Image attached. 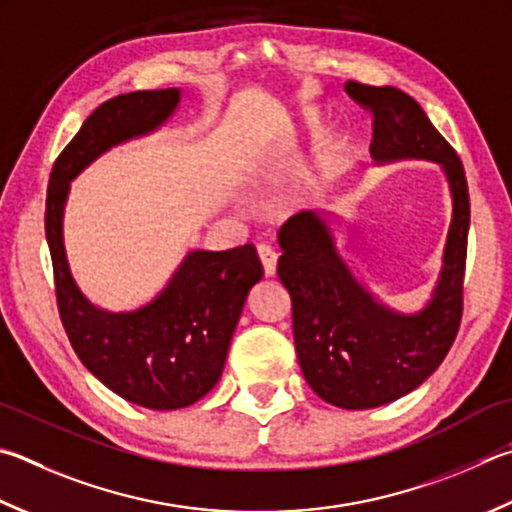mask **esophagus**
I'll return each mask as SVG.
<instances>
[{"instance_id": "esophagus-1", "label": "esophagus", "mask_w": 512, "mask_h": 512, "mask_svg": "<svg viewBox=\"0 0 512 512\" xmlns=\"http://www.w3.org/2000/svg\"><path fill=\"white\" fill-rule=\"evenodd\" d=\"M257 253H259V259H262L266 277H273L277 271V250L268 244H259Z\"/></svg>"}]
</instances>
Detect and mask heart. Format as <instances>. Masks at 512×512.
I'll return each instance as SVG.
<instances>
[{"label":"heart","mask_w":512,"mask_h":512,"mask_svg":"<svg viewBox=\"0 0 512 512\" xmlns=\"http://www.w3.org/2000/svg\"><path fill=\"white\" fill-rule=\"evenodd\" d=\"M309 192H311V185H309V188H306V190L300 192V197H297V201H304L306 197H309Z\"/></svg>","instance_id":"obj_1"}]
</instances>
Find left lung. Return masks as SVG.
Segmentation results:
<instances>
[{"label": "left lung", "instance_id": "1", "mask_svg": "<svg viewBox=\"0 0 512 512\" xmlns=\"http://www.w3.org/2000/svg\"><path fill=\"white\" fill-rule=\"evenodd\" d=\"M347 94L374 116L369 152L376 163H439L452 194L443 266L430 302L398 313L378 302L342 259L327 217L297 212L280 228L277 275L291 295L293 338L306 383L342 410H369L410 394L434 374L457 338L470 194L463 165L421 105L396 87L349 80Z\"/></svg>", "mask_w": 512, "mask_h": 512}]
</instances>
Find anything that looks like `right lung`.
<instances>
[{"instance_id":"obj_1","label":"right lung","mask_w":512,"mask_h":512,"mask_svg":"<svg viewBox=\"0 0 512 512\" xmlns=\"http://www.w3.org/2000/svg\"><path fill=\"white\" fill-rule=\"evenodd\" d=\"M179 100L181 89H154L102 102L58 156L46 192L55 297L71 347L102 385L147 410L188 407L217 385L248 291L264 275L257 250H192L150 304L114 313L73 280L62 217L69 183L111 147L159 129Z\"/></svg>"}]
</instances>
